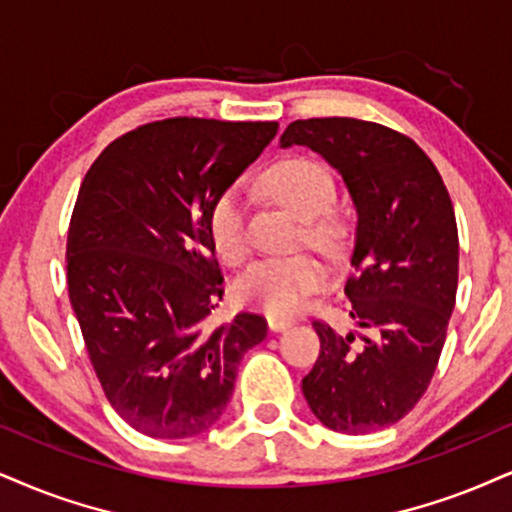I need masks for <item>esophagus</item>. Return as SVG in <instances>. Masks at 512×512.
<instances>
[{
  "label": "esophagus",
  "instance_id": "obj_1",
  "mask_svg": "<svg viewBox=\"0 0 512 512\" xmlns=\"http://www.w3.org/2000/svg\"><path fill=\"white\" fill-rule=\"evenodd\" d=\"M268 327L273 332H285L287 327H292V320L287 318H275V315H268Z\"/></svg>",
  "mask_w": 512,
  "mask_h": 512
}]
</instances>
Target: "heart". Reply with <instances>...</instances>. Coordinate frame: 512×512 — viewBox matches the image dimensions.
<instances>
[{
  "label": "heart",
  "instance_id": "heart-1",
  "mask_svg": "<svg viewBox=\"0 0 512 512\" xmlns=\"http://www.w3.org/2000/svg\"><path fill=\"white\" fill-rule=\"evenodd\" d=\"M270 197L304 218V232L313 244L337 249L344 239V227L337 218L325 213L334 197V180L323 163L308 156H285L275 161L263 175ZM208 237L213 251L230 266L246 258V206L235 187H227L213 199L206 216ZM327 268L311 254L263 258L251 266L237 282V294L244 304L258 306L270 315L299 313L308 296L325 287Z\"/></svg>",
  "mask_w": 512,
  "mask_h": 512
}]
</instances>
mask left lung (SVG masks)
Segmentation results:
<instances>
[{
	"label": "left lung",
	"instance_id": "8db88e82",
	"mask_svg": "<svg viewBox=\"0 0 512 512\" xmlns=\"http://www.w3.org/2000/svg\"><path fill=\"white\" fill-rule=\"evenodd\" d=\"M282 147L313 149L342 175L356 208L344 292L356 330L313 320L320 356L301 382L313 415L368 434L408 415L430 387L458 289V227L430 156L410 137L358 118L287 125Z\"/></svg>",
	"mask_w": 512,
	"mask_h": 512
}]
</instances>
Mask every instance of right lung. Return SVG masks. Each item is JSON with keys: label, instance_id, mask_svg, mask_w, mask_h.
Here are the masks:
<instances>
[{"label": "right lung", "instance_id": "right-lung-1", "mask_svg": "<svg viewBox=\"0 0 512 512\" xmlns=\"http://www.w3.org/2000/svg\"><path fill=\"white\" fill-rule=\"evenodd\" d=\"M275 121L166 118L113 140L87 170L66 244L68 296L106 399L132 430L197 437L218 422L263 315L206 327L223 301L213 199L277 135Z\"/></svg>", "mask_w": 512, "mask_h": 512}]
</instances>
